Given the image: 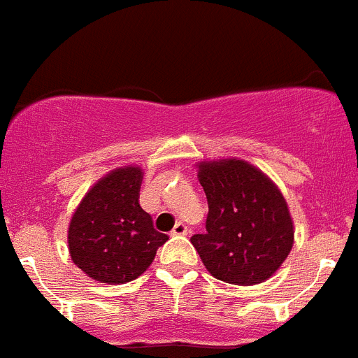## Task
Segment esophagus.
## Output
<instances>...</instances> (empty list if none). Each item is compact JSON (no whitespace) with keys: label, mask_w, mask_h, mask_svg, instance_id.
<instances>
[{"label":"esophagus","mask_w":358,"mask_h":358,"mask_svg":"<svg viewBox=\"0 0 358 358\" xmlns=\"http://www.w3.org/2000/svg\"><path fill=\"white\" fill-rule=\"evenodd\" d=\"M188 232H189V229L186 227L182 222H177V224L173 225V229H172V232H170V234H172V236H186Z\"/></svg>","instance_id":"obj_1"}]
</instances>
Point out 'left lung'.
Returning a JSON list of instances; mask_svg holds the SVG:
<instances>
[{"label":"left lung","mask_w":358,"mask_h":358,"mask_svg":"<svg viewBox=\"0 0 358 358\" xmlns=\"http://www.w3.org/2000/svg\"><path fill=\"white\" fill-rule=\"evenodd\" d=\"M208 196L206 234L192 236L204 266L218 280L254 286L268 280L293 248L287 202L270 177L229 157L199 163Z\"/></svg>","instance_id":"8db88e82"}]
</instances>
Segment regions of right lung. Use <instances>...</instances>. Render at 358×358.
Returning <instances> with one entry per match:
<instances>
[{
	"mask_svg": "<svg viewBox=\"0 0 358 358\" xmlns=\"http://www.w3.org/2000/svg\"><path fill=\"white\" fill-rule=\"evenodd\" d=\"M143 170L127 165L111 170L83 196L69 224L72 262L103 284L138 278L169 236L157 232L140 206Z\"/></svg>",
	"mask_w": 358,
	"mask_h": 358,
	"instance_id": "obj_1",
	"label": "right lung"
}]
</instances>
